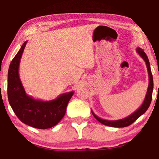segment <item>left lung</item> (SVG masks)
I'll return each instance as SVG.
<instances>
[{
  "mask_svg": "<svg viewBox=\"0 0 159 159\" xmlns=\"http://www.w3.org/2000/svg\"><path fill=\"white\" fill-rule=\"evenodd\" d=\"M136 52L142 58H143V61H145L146 65H147V71H148L149 85H148V88H147V94H146L145 98H144L141 106H140L138 110L134 111V113H132V114L129 115V116H128L127 117L123 118V119H120L117 120H104V119H102V118L98 117V116H96V115L94 114L93 111L91 110L94 117L96 118L99 123H102L103 125H107V126H111V127H116V128H123V127L129 126V125H131V124L134 123L137 119H138L142 114H143L144 113L147 111V109L149 108V105H150L151 101H152V90H153V78H152V72H151L150 65H149V61L148 57H147V54H146L145 52H143V49L139 48V47H138V48H136Z\"/></svg>",
  "mask_w": 159,
  "mask_h": 159,
  "instance_id": "obj_1",
  "label": "left lung"
}]
</instances>
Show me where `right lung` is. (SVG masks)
I'll use <instances>...</instances> for the list:
<instances>
[{
  "instance_id": "1",
  "label": "right lung",
  "mask_w": 159,
  "mask_h": 159,
  "mask_svg": "<svg viewBox=\"0 0 159 159\" xmlns=\"http://www.w3.org/2000/svg\"><path fill=\"white\" fill-rule=\"evenodd\" d=\"M27 41L21 45L11 62L8 71L7 95L9 102L17 117L27 125L39 129L52 128L63 119L74 91L60 95L50 101L35 99L25 92L19 78L20 61Z\"/></svg>"
}]
</instances>
